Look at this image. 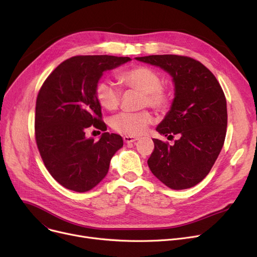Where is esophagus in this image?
Segmentation results:
<instances>
[{
  "instance_id": "obj_1",
  "label": "esophagus",
  "mask_w": 257,
  "mask_h": 257,
  "mask_svg": "<svg viewBox=\"0 0 257 257\" xmlns=\"http://www.w3.org/2000/svg\"><path fill=\"white\" fill-rule=\"evenodd\" d=\"M123 140H124V142H125L126 144H131V143H134V142H137V141H139V138H134V137H129V136H125V137L123 138Z\"/></svg>"
}]
</instances>
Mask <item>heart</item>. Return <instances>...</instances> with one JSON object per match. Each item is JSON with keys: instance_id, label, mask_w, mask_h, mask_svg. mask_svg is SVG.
<instances>
[{"instance_id": "heart-1", "label": "heart", "mask_w": 257, "mask_h": 257, "mask_svg": "<svg viewBox=\"0 0 257 257\" xmlns=\"http://www.w3.org/2000/svg\"><path fill=\"white\" fill-rule=\"evenodd\" d=\"M118 80L124 87L144 93L143 105H149L157 110H164L169 106L170 94L161 86L163 81L158 73L151 67L143 65L132 67L119 74ZM94 93L98 103L107 110H115L120 103L121 90L111 81H100ZM152 121L151 113L143 110L139 112H120L111 118L110 125L118 133L138 137L146 132Z\"/></svg>"}]
</instances>
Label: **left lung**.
I'll return each instance as SVG.
<instances>
[{
	"instance_id": "obj_1",
	"label": "left lung",
	"mask_w": 257,
	"mask_h": 257,
	"mask_svg": "<svg viewBox=\"0 0 257 257\" xmlns=\"http://www.w3.org/2000/svg\"><path fill=\"white\" fill-rule=\"evenodd\" d=\"M159 66L173 78L171 109L156 127L173 146L153 139L148 166L172 190H185L203 180L217 160L226 137L227 105L217 78L201 62L179 55L137 57Z\"/></svg>"
}]
</instances>
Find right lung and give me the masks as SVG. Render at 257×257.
Masks as SVG:
<instances>
[{"label":"right lung","instance_id":"1","mask_svg":"<svg viewBox=\"0 0 257 257\" xmlns=\"http://www.w3.org/2000/svg\"><path fill=\"white\" fill-rule=\"evenodd\" d=\"M109 55L75 56L64 60L46 79L35 107V140L52 177L67 190L90 191L107 175L123 139L104 132L87 139L88 127L106 131L96 86L103 73L130 61Z\"/></svg>","mask_w":257,"mask_h":257}]
</instances>
